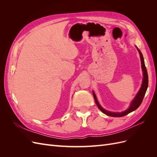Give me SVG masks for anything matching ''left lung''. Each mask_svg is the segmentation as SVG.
<instances>
[{"mask_svg":"<svg viewBox=\"0 0 157 157\" xmlns=\"http://www.w3.org/2000/svg\"><path fill=\"white\" fill-rule=\"evenodd\" d=\"M136 47L137 51L139 52V54L140 55V59H141V69H142V71H143L144 78H143V82H142L141 86V88L139 90V92H137L136 97L132 100V103H130V105L129 108L126 109V111L121 112V113H118V112L115 113V112L108 111L105 110V109H104L100 105H99V103L98 99H97L96 94H95V93L94 92H92L93 96H94V99H95V101H96V105L98 107V108L99 109V110L102 111L104 114H105V115H107L108 116L113 117H124V116L128 115V113H130L132 111H135L136 109L140 107V105H141L142 101H143L144 98L145 96V94L146 91H147V87H148V82H149L148 74H147V69H146L145 65V62H144V59L143 55H142L141 51L138 48H137V46H136Z\"/></svg>","mask_w":157,"mask_h":157,"instance_id":"obj_1","label":"left lung"}]
</instances>
